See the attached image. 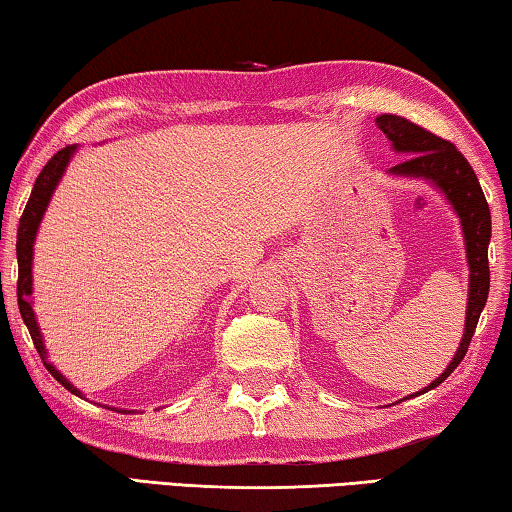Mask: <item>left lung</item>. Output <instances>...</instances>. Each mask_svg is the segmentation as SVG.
I'll return each instance as SVG.
<instances>
[{
  "label": "left lung",
  "instance_id": "8db88e82",
  "mask_svg": "<svg viewBox=\"0 0 512 512\" xmlns=\"http://www.w3.org/2000/svg\"><path fill=\"white\" fill-rule=\"evenodd\" d=\"M379 129L392 140V147L401 154H410L406 161L392 167L390 172L404 174V177H424L433 181L447 199L454 204L456 213L460 215L465 231V245H467V263H469V301H467V320H465V333L460 340V347L456 351L454 360L449 367L435 379L429 388L433 390L447 379V376L456 370L460 360L465 358L469 342L479 324L481 311L488 301L490 290V265H488V245H490V208L485 195L481 190V183L476 179L472 165L467 158L451 145L449 140L435 136V133L426 131L420 124L406 120L401 115L383 113L376 117ZM420 395V392H417Z\"/></svg>",
  "mask_w": 512,
  "mask_h": 512
}]
</instances>
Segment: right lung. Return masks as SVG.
I'll return each mask as SVG.
<instances>
[{"label":"right lung","mask_w":512,"mask_h":512,"mask_svg":"<svg viewBox=\"0 0 512 512\" xmlns=\"http://www.w3.org/2000/svg\"><path fill=\"white\" fill-rule=\"evenodd\" d=\"M74 152V147H63L61 152H56L52 158H49L47 165L40 170L36 183H33L31 197L24 206V213L20 217V226H18V242H15V251H18V306H20V315L27 329L31 333L33 345H36V351L43 358V365L47 367V372L54 376V379L72 392V395L83 397L81 392L74 388V385L65 379V376L54 370L52 363H47V351L43 345V338H40L38 324H36V315H33V308L29 304V295H31V261H33V240H36V231L38 224L43 220V213L49 204V197L56 188L58 179L63 177L65 165L70 161V156Z\"/></svg>","instance_id":"1"}]
</instances>
